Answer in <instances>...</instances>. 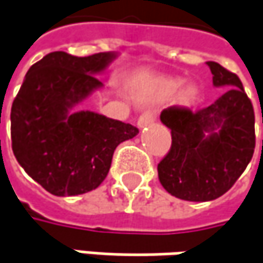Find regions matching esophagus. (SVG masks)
I'll list each match as a JSON object with an SVG mask.
<instances>
[{
  "label": "esophagus",
  "mask_w": 263,
  "mask_h": 263,
  "mask_svg": "<svg viewBox=\"0 0 263 263\" xmlns=\"http://www.w3.org/2000/svg\"><path fill=\"white\" fill-rule=\"evenodd\" d=\"M155 121V117H154V114L152 112H143L140 117H139L138 120V127L139 128H143V127H146V125L152 124Z\"/></svg>",
  "instance_id": "esophagus-1"
}]
</instances>
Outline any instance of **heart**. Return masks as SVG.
<instances>
[{
    "label": "heart",
    "mask_w": 263,
    "mask_h": 263,
    "mask_svg": "<svg viewBox=\"0 0 263 263\" xmlns=\"http://www.w3.org/2000/svg\"><path fill=\"white\" fill-rule=\"evenodd\" d=\"M183 86H185V80L182 78H164L160 81V93L163 96H172ZM197 96H198V88L195 86H188L183 90V99L186 102H194Z\"/></svg>",
    "instance_id": "heart-1"
}]
</instances>
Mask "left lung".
I'll return each instance as SVG.
<instances>
[{
  "instance_id": "1",
  "label": "left lung",
  "mask_w": 263,
  "mask_h": 263,
  "mask_svg": "<svg viewBox=\"0 0 263 263\" xmlns=\"http://www.w3.org/2000/svg\"><path fill=\"white\" fill-rule=\"evenodd\" d=\"M207 66L213 86L227 91L201 111L168 108L160 115L172 130V148L158 164V177L168 194L186 201L223 195L255 152V112L240 78L216 62Z\"/></svg>"
}]
</instances>
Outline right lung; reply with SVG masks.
I'll return each instance as SVG.
<instances>
[{"label": "right lung", "mask_w": 263, "mask_h": 263, "mask_svg": "<svg viewBox=\"0 0 263 263\" xmlns=\"http://www.w3.org/2000/svg\"><path fill=\"white\" fill-rule=\"evenodd\" d=\"M118 58L53 51L29 68L11 106V146L23 170L58 197L93 191L105 180L115 148L139 130L75 108L103 84L96 75Z\"/></svg>", "instance_id": "right-lung-1"}]
</instances>
